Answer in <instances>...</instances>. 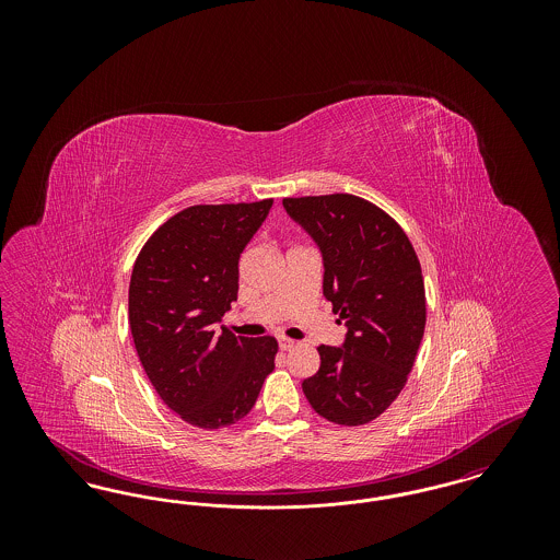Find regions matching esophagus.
Returning a JSON list of instances; mask_svg holds the SVG:
<instances>
[{
  "label": "esophagus",
  "instance_id": "1",
  "mask_svg": "<svg viewBox=\"0 0 560 560\" xmlns=\"http://www.w3.org/2000/svg\"><path fill=\"white\" fill-rule=\"evenodd\" d=\"M295 347V342L290 340V338H279V348L283 350V352H288V350H292Z\"/></svg>",
  "mask_w": 560,
  "mask_h": 560
}]
</instances>
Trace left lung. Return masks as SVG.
<instances>
[{"label":"left lung","instance_id":"8db88e82","mask_svg":"<svg viewBox=\"0 0 560 560\" xmlns=\"http://www.w3.org/2000/svg\"><path fill=\"white\" fill-rule=\"evenodd\" d=\"M283 208L319 245L323 295L345 320V347L320 345V368L302 382L311 407L361 427L399 397L427 325L422 267L405 231L372 201L348 192L288 197Z\"/></svg>","mask_w":560,"mask_h":560}]
</instances>
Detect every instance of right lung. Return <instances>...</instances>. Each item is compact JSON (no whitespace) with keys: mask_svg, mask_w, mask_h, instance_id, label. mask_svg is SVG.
<instances>
[{"mask_svg":"<svg viewBox=\"0 0 560 560\" xmlns=\"http://www.w3.org/2000/svg\"><path fill=\"white\" fill-rule=\"evenodd\" d=\"M270 206H190L165 220L133 262V347L161 400L190 427L240 422L275 370L272 336L237 338L215 327L237 300L241 252Z\"/></svg>","mask_w":560,"mask_h":560,"instance_id":"1","label":"right lung"}]
</instances>
